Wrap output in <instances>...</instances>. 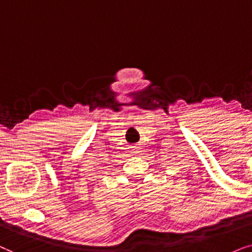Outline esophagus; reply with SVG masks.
<instances>
[{
	"label": "esophagus",
	"mask_w": 252,
	"mask_h": 252,
	"mask_svg": "<svg viewBox=\"0 0 252 252\" xmlns=\"http://www.w3.org/2000/svg\"><path fill=\"white\" fill-rule=\"evenodd\" d=\"M130 149H131V153H132V154H137V153H139V152H140V151H139V147H138V146H136V145L131 146V147H130Z\"/></svg>",
	"instance_id": "34e87169"
}]
</instances>
